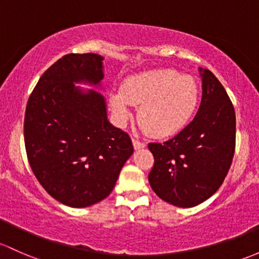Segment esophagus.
Instances as JSON below:
<instances>
[{
    "instance_id": "obj_1",
    "label": "esophagus",
    "mask_w": 259,
    "mask_h": 259,
    "mask_svg": "<svg viewBox=\"0 0 259 259\" xmlns=\"http://www.w3.org/2000/svg\"><path fill=\"white\" fill-rule=\"evenodd\" d=\"M133 146H134L135 150H139V149H144V148H145V144L141 143V141L137 140V139H134V140H133Z\"/></svg>"
}]
</instances>
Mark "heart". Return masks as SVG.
Masks as SVG:
<instances>
[{
  "mask_svg": "<svg viewBox=\"0 0 259 259\" xmlns=\"http://www.w3.org/2000/svg\"><path fill=\"white\" fill-rule=\"evenodd\" d=\"M111 110L120 122L130 116V105L139 107L138 121L144 132L166 138L181 132L197 110L200 87L191 75L174 69H154L132 75L120 91L109 95Z\"/></svg>",
  "mask_w": 259,
  "mask_h": 259,
  "instance_id": "1",
  "label": "heart"
}]
</instances>
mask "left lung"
<instances>
[{"mask_svg": "<svg viewBox=\"0 0 259 259\" xmlns=\"http://www.w3.org/2000/svg\"><path fill=\"white\" fill-rule=\"evenodd\" d=\"M202 99L194 120L165 143H150L151 189L178 207H194L211 197L232 164L236 146L235 108L219 79L198 68Z\"/></svg>", "mask_w": 259, "mask_h": 259, "instance_id": "8db88e82", "label": "left lung"}]
</instances>
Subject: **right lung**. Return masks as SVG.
<instances>
[{"instance_id": "add662e5", "label": "right lung", "mask_w": 259, "mask_h": 259, "mask_svg": "<svg viewBox=\"0 0 259 259\" xmlns=\"http://www.w3.org/2000/svg\"><path fill=\"white\" fill-rule=\"evenodd\" d=\"M103 57L67 54L34 87L24 115V145L32 171L52 197L88 207L113 191L134 152L132 139L108 120L105 98L93 89L104 78Z\"/></svg>"}]
</instances>
